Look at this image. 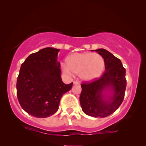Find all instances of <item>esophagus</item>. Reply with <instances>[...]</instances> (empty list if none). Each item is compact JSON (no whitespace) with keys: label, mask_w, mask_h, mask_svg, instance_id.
Instances as JSON below:
<instances>
[{"label":"esophagus","mask_w":146,"mask_h":146,"mask_svg":"<svg viewBox=\"0 0 146 146\" xmlns=\"http://www.w3.org/2000/svg\"><path fill=\"white\" fill-rule=\"evenodd\" d=\"M73 84H74V85H79L80 84V83L78 82H76V81H74Z\"/></svg>","instance_id":"1"}]
</instances>
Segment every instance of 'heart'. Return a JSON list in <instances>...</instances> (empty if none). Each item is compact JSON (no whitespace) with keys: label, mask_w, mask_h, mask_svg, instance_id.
<instances>
[{"label":"heart","mask_w":146,"mask_h":146,"mask_svg":"<svg viewBox=\"0 0 146 146\" xmlns=\"http://www.w3.org/2000/svg\"><path fill=\"white\" fill-rule=\"evenodd\" d=\"M66 73L78 74L82 80L90 82L98 78L105 69V61L99 54L73 53L67 57L66 65H62Z\"/></svg>","instance_id":"heart-1"}]
</instances>
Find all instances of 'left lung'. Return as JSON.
Listing matches in <instances>:
<instances>
[{
	"mask_svg": "<svg viewBox=\"0 0 146 146\" xmlns=\"http://www.w3.org/2000/svg\"><path fill=\"white\" fill-rule=\"evenodd\" d=\"M105 61V72L100 78L81 84L80 102L86 114L105 117L122 103L126 88L125 69L119 59L106 50H95Z\"/></svg>",
	"mask_w": 146,
	"mask_h": 146,
	"instance_id": "left-lung-1",
	"label": "left lung"
}]
</instances>
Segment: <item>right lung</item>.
<instances>
[{"label": "right lung", "mask_w": 146, "mask_h": 146, "mask_svg": "<svg viewBox=\"0 0 146 146\" xmlns=\"http://www.w3.org/2000/svg\"><path fill=\"white\" fill-rule=\"evenodd\" d=\"M60 49L48 47L31 54L22 64L17 78V97L21 107L33 116L44 118L56 112L64 94L73 82L61 78Z\"/></svg>", "instance_id": "obj_1"}]
</instances>
